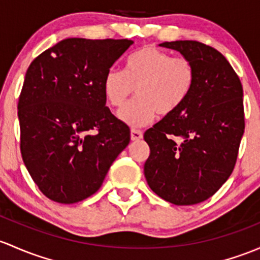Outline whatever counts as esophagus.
<instances>
[{"instance_id": "esophagus-1", "label": "esophagus", "mask_w": 260, "mask_h": 260, "mask_svg": "<svg viewBox=\"0 0 260 260\" xmlns=\"http://www.w3.org/2000/svg\"><path fill=\"white\" fill-rule=\"evenodd\" d=\"M142 138H143V132H142V131L135 129V128L131 129V139H132V141H139V139Z\"/></svg>"}]
</instances>
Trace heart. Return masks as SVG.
Listing matches in <instances>:
<instances>
[{
    "instance_id": "heart-1",
    "label": "heart",
    "mask_w": 260,
    "mask_h": 260,
    "mask_svg": "<svg viewBox=\"0 0 260 260\" xmlns=\"http://www.w3.org/2000/svg\"><path fill=\"white\" fill-rule=\"evenodd\" d=\"M194 66L184 57H173L155 47L141 48L127 57L124 71L109 68L103 93L112 107L119 108L136 89L137 98L119 111L121 121L144 127L159 116L168 117L182 107L194 87Z\"/></svg>"
}]
</instances>
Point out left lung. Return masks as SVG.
I'll list each match as a JSON object with an SVG mask.
<instances>
[{
  "label": "left lung",
  "instance_id": "8db88e82",
  "mask_svg": "<svg viewBox=\"0 0 260 260\" xmlns=\"http://www.w3.org/2000/svg\"><path fill=\"white\" fill-rule=\"evenodd\" d=\"M159 46L189 59L196 82L182 107L144 133L151 148L144 176L162 199L192 206L214 194L233 172L244 133L243 87L225 57L210 46L198 41Z\"/></svg>",
  "mask_w": 260,
  "mask_h": 260
}]
</instances>
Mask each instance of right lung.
I'll return each mask as SVG.
<instances>
[{"label":"right lung","mask_w":260,"mask_h":260,"mask_svg":"<svg viewBox=\"0 0 260 260\" xmlns=\"http://www.w3.org/2000/svg\"><path fill=\"white\" fill-rule=\"evenodd\" d=\"M131 40L66 38L36 57L18 100L21 154L51 201L72 204L100 189L131 131L106 107L103 78Z\"/></svg>","instance_id":"obj_1"}]
</instances>
